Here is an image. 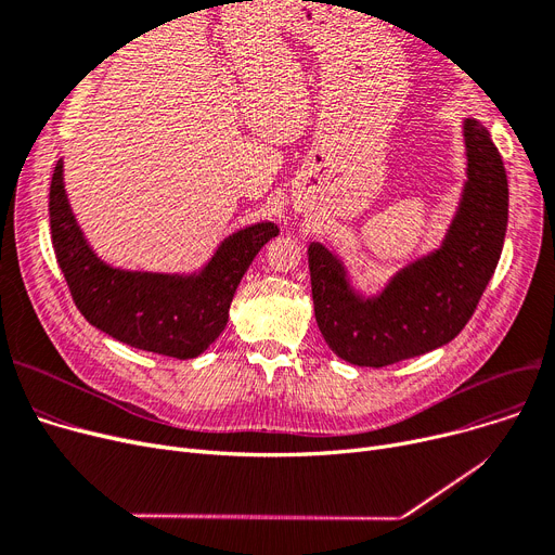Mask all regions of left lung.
<instances>
[{
    "instance_id": "left-lung-1",
    "label": "left lung",
    "mask_w": 555,
    "mask_h": 555,
    "mask_svg": "<svg viewBox=\"0 0 555 555\" xmlns=\"http://www.w3.org/2000/svg\"><path fill=\"white\" fill-rule=\"evenodd\" d=\"M465 182L446 236L406 260L377 293H364L324 243L308 245L314 319L331 351L380 369L452 341L498 268L508 224V180L481 121L465 116Z\"/></svg>"
}]
</instances>
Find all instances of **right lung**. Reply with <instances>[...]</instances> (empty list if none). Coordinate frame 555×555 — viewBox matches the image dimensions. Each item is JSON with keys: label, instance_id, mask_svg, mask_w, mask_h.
Masks as SVG:
<instances>
[{"label": "right lung", "instance_id": "obj_1", "mask_svg": "<svg viewBox=\"0 0 555 555\" xmlns=\"http://www.w3.org/2000/svg\"><path fill=\"white\" fill-rule=\"evenodd\" d=\"M53 251L82 317L139 351L178 360L202 356L220 337L236 287L279 227L272 220L231 231L197 270L153 272L116 268L85 238L57 159L49 189Z\"/></svg>", "mask_w": 555, "mask_h": 555}]
</instances>
